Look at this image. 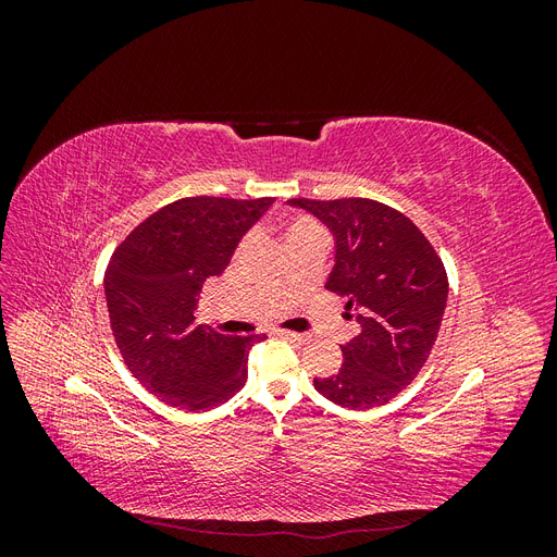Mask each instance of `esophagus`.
Segmentation results:
<instances>
[{
    "mask_svg": "<svg viewBox=\"0 0 557 557\" xmlns=\"http://www.w3.org/2000/svg\"><path fill=\"white\" fill-rule=\"evenodd\" d=\"M276 334H278V336H283V339L297 342V344H305V342H309V334H299V332H290V330H278Z\"/></svg>",
    "mask_w": 557,
    "mask_h": 557,
    "instance_id": "34e87169",
    "label": "esophagus"
}]
</instances>
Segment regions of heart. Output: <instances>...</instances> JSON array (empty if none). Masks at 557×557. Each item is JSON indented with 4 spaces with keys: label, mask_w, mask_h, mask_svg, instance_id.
Wrapping results in <instances>:
<instances>
[{
    "label": "heart",
    "mask_w": 557,
    "mask_h": 557,
    "mask_svg": "<svg viewBox=\"0 0 557 557\" xmlns=\"http://www.w3.org/2000/svg\"><path fill=\"white\" fill-rule=\"evenodd\" d=\"M305 239H325V227L313 215L295 213L285 223V242H305Z\"/></svg>",
    "instance_id": "b5f03b06"
}]
</instances>
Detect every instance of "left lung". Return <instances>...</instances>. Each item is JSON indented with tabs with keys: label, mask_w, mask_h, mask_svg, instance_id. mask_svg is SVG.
<instances>
[{
	"label": "left lung",
	"mask_w": 557,
	"mask_h": 557,
	"mask_svg": "<svg viewBox=\"0 0 557 557\" xmlns=\"http://www.w3.org/2000/svg\"><path fill=\"white\" fill-rule=\"evenodd\" d=\"M323 221L336 244L327 290L346 297L360 332L342 346L344 364L315 391L346 409L391 401L425 367L448 297L434 246L407 215L376 199H290ZM350 318V315H348Z\"/></svg>",
	"instance_id": "8db88e82"
}]
</instances>
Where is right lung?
Here are the masks:
<instances>
[{
    "instance_id": "right-lung-1",
    "label": "right lung",
    "mask_w": 557,
    "mask_h": 557,
    "mask_svg": "<svg viewBox=\"0 0 557 557\" xmlns=\"http://www.w3.org/2000/svg\"><path fill=\"white\" fill-rule=\"evenodd\" d=\"M274 197H183L117 244L104 274L117 350L150 395L207 411L239 393L258 336H227L197 323L205 281L225 272L234 248Z\"/></svg>"
}]
</instances>
